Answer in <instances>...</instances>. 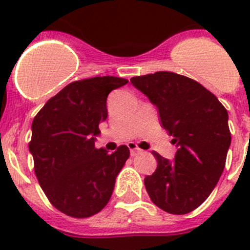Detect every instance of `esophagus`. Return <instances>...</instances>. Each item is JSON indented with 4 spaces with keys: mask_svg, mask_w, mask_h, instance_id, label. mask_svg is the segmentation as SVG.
Here are the masks:
<instances>
[{
    "mask_svg": "<svg viewBox=\"0 0 250 250\" xmlns=\"http://www.w3.org/2000/svg\"><path fill=\"white\" fill-rule=\"evenodd\" d=\"M128 147H129L130 156H137V155H139V153H141V150L138 147L137 145H135V144H133V143L128 144Z\"/></svg>",
    "mask_w": 250,
    "mask_h": 250,
    "instance_id": "esophagus-1",
    "label": "esophagus"
}]
</instances>
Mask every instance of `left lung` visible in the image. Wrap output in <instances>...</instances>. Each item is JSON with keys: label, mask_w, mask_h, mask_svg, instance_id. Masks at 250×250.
I'll return each instance as SVG.
<instances>
[{"label": "left lung", "mask_w": 250, "mask_h": 250, "mask_svg": "<svg viewBox=\"0 0 250 250\" xmlns=\"http://www.w3.org/2000/svg\"><path fill=\"white\" fill-rule=\"evenodd\" d=\"M130 82L157 107L178 147L174 161L153 151L157 168L144 179L146 191L167 213H190L208 198L225 168L231 144L228 111L201 83L175 72L135 76Z\"/></svg>", "instance_id": "obj_1"}]
</instances>
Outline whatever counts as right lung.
<instances>
[{"label": "right lung", "mask_w": 250, "mask_h": 250, "mask_svg": "<svg viewBox=\"0 0 250 250\" xmlns=\"http://www.w3.org/2000/svg\"><path fill=\"white\" fill-rule=\"evenodd\" d=\"M127 83L115 76L75 81L32 121L29 150L35 174L49 202L66 215L89 218L110 201L129 148L121 145L109 153L95 147V137L107 117V95Z\"/></svg>", "instance_id": "right-lung-1"}]
</instances>
